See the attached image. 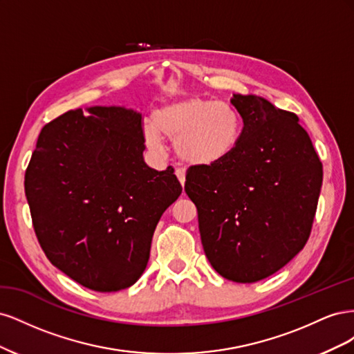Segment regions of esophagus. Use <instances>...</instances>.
Here are the masks:
<instances>
[{
	"label": "esophagus",
	"mask_w": 354,
	"mask_h": 354,
	"mask_svg": "<svg viewBox=\"0 0 354 354\" xmlns=\"http://www.w3.org/2000/svg\"><path fill=\"white\" fill-rule=\"evenodd\" d=\"M176 176L178 178V181L181 183V186H185V180H186V169L185 168H177L176 169Z\"/></svg>",
	"instance_id": "obj_1"
}]
</instances>
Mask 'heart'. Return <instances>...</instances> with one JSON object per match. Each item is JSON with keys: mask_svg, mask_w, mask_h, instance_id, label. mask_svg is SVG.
Returning a JSON list of instances; mask_svg holds the SVG:
<instances>
[{"mask_svg": "<svg viewBox=\"0 0 354 354\" xmlns=\"http://www.w3.org/2000/svg\"><path fill=\"white\" fill-rule=\"evenodd\" d=\"M242 131L239 112L230 103L203 95L168 102L152 113L143 128L147 146L162 149V137L174 142L180 159L209 165L226 158L238 145Z\"/></svg>", "mask_w": 354, "mask_h": 354, "instance_id": "b5f03b06", "label": "heart"}]
</instances>
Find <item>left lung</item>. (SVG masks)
Masks as SVG:
<instances>
[{"instance_id":"obj_1","label":"left lung","mask_w":354,"mask_h":354,"mask_svg":"<svg viewBox=\"0 0 354 354\" xmlns=\"http://www.w3.org/2000/svg\"><path fill=\"white\" fill-rule=\"evenodd\" d=\"M243 128L216 164L187 169L203 251L218 274L252 283L304 248L322 186V162L298 116L259 95L233 94Z\"/></svg>"}]
</instances>
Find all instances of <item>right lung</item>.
<instances>
[{
    "instance_id": "add662e5",
    "label": "right lung",
    "mask_w": 354,
    "mask_h": 354,
    "mask_svg": "<svg viewBox=\"0 0 354 354\" xmlns=\"http://www.w3.org/2000/svg\"><path fill=\"white\" fill-rule=\"evenodd\" d=\"M145 147L140 113L94 106L42 127L26 168L25 194L42 251L93 291L137 282L160 216L183 190L173 167L146 165Z\"/></svg>"
}]
</instances>
